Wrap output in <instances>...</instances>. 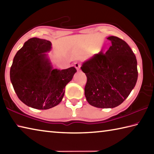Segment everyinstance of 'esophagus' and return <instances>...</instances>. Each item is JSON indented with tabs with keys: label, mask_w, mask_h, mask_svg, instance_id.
Here are the masks:
<instances>
[{
	"label": "esophagus",
	"mask_w": 154,
	"mask_h": 154,
	"mask_svg": "<svg viewBox=\"0 0 154 154\" xmlns=\"http://www.w3.org/2000/svg\"><path fill=\"white\" fill-rule=\"evenodd\" d=\"M74 66H75V67L76 68V69L77 70V71H79L80 67H81V65H80V64H79V63H77V62L75 63Z\"/></svg>",
	"instance_id": "esophagus-1"
}]
</instances>
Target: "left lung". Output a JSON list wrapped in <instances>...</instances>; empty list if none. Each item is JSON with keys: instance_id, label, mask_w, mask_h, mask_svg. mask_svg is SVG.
<instances>
[{"instance_id": "left-lung-1", "label": "left lung", "mask_w": 154, "mask_h": 154, "mask_svg": "<svg viewBox=\"0 0 154 154\" xmlns=\"http://www.w3.org/2000/svg\"><path fill=\"white\" fill-rule=\"evenodd\" d=\"M112 46L82 64L87 76L85 96L90 105L112 108L121 104L135 86L138 77L136 57L127 43L110 36Z\"/></svg>"}]
</instances>
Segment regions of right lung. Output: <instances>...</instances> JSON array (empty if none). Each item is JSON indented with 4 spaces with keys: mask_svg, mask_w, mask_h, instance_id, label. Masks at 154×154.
Here are the masks:
<instances>
[{
    "mask_svg": "<svg viewBox=\"0 0 154 154\" xmlns=\"http://www.w3.org/2000/svg\"><path fill=\"white\" fill-rule=\"evenodd\" d=\"M52 48L50 41L37 38L24 43L13 58L10 78L19 99L38 110H47L62 101L65 86L77 70L54 69L47 52Z\"/></svg>",
    "mask_w": 154,
    "mask_h": 154,
    "instance_id": "obj_1",
    "label": "right lung"
}]
</instances>
